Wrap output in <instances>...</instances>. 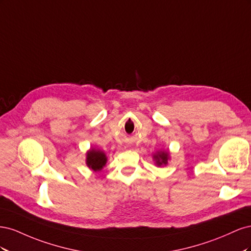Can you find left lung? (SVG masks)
Here are the masks:
<instances>
[{"instance_id": "left-lung-1", "label": "left lung", "mask_w": 251, "mask_h": 251, "mask_svg": "<svg viewBox=\"0 0 251 251\" xmlns=\"http://www.w3.org/2000/svg\"><path fill=\"white\" fill-rule=\"evenodd\" d=\"M155 163L158 166H162V165H166L168 164V160L170 159V154L168 151H158L157 154H155L153 156Z\"/></svg>"}]
</instances>
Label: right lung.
Masks as SVG:
<instances>
[{
    "instance_id": "add662e5",
    "label": "right lung",
    "mask_w": 251,
    "mask_h": 251,
    "mask_svg": "<svg viewBox=\"0 0 251 251\" xmlns=\"http://www.w3.org/2000/svg\"><path fill=\"white\" fill-rule=\"evenodd\" d=\"M107 156H105V154L100 150L91 149L90 151H87L86 163L89 166V169L94 172L102 170L105 163H107Z\"/></svg>"
}]
</instances>
